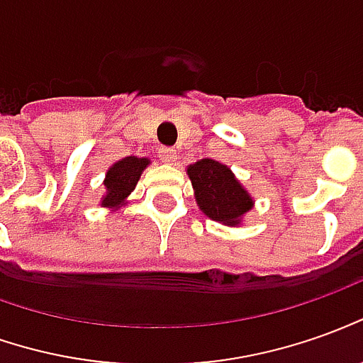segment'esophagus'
<instances>
[{"mask_svg": "<svg viewBox=\"0 0 363 363\" xmlns=\"http://www.w3.org/2000/svg\"><path fill=\"white\" fill-rule=\"evenodd\" d=\"M157 156L162 157V162H167V164H174V162H176V160H177L176 150H174V148H166V146H164V148L157 150Z\"/></svg>", "mask_w": 363, "mask_h": 363, "instance_id": "obj_1", "label": "esophagus"}]
</instances>
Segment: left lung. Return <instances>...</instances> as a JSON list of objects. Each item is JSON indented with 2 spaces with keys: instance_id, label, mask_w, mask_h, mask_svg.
Segmentation results:
<instances>
[{
  "instance_id": "left-lung-1",
  "label": "left lung",
  "mask_w": 363,
  "mask_h": 363,
  "mask_svg": "<svg viewBox=\"0 0 363 363\" xmlns=\"http://www.w3.org/2000/svg\"><path fill=\"white\" fill-rule=\"evenodd\" d=\"M187 176L196 189L197 206L213 221L235 227L253 207V199L231 169L215 160H199L187 167Z\"/></svg>"
}]
</instances>
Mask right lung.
I'll return each instance as SVG.
<instances>
[{"label":"right lung","instance_id":"right-lung-1","mask_svg":"<svg viewBox=\"0 0 363 363\" xmlns=\"http://www.w3.org/2000/svg\"><path fill=\"white\" fill-rule=\"evenodd\" d=\"M148 157H136L128 156L124 160L116 162L114 166L106 172V179H104V187H106V196L102 199L104 207H116L120 206L130 191L136 187L140 179L142 169L148 166Z\"/></svg>","mask_w":363,"mask_h":363}]
</instances>
